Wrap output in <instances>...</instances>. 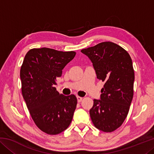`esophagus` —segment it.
Returning <instances> with one entry per match:
<instances>
[{
	"label": "esophagus",
	"instance_id": "esophagus-1",
	"mask_svg": "<svg viewBox=\"0 0 154 154\" xmlns=\"http://www.w3.org/2000/svg\"><path fill=\"white\" fill-rule=\"evenodd\" d=\"M77 101H78V102L80 103V102H82V100H83V98H82V97H81V96H77Z\"/></svg>",
	"mask_w": 154,
	"mask_h": 154
}]
</instances>
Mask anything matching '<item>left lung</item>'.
I'll list each match as a JSON object with an SVG mask.
<instances>
[{
    "instance_id": "8db88e82",
    "label": "left lung",
    "mask_w": 154,
    "mask_h": 154,
    "mask_svg": "<svg viewBox=\"0 0 154 154\" xmlns=\"http://www.w3.org/2000/svg\"><path fill=\"white\" fill-rule=\"evenodd\" d=\"M81 51L92 61L98 79L105 82L100 100H94L91 119L96 128L111 132L123 124L133 98L132 59L124 48L109 41Z\"/></svg>"
}]
</instances>
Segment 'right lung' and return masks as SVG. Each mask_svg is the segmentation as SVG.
<instances>
[{
	"label": "right lung",
	"mask_w": 154,
	"mask_h": 154,
	"mask_svg": "<svg viewBox=\"0 0 154 154\" xmlns=\"http://www.w3.org/2000/svg\"><path fill=\"white\" fill-rule=\"evenodd\" d=\"M76 55L42 48L27 52L20 69L22 93L30 114L38 128L58 134L69 126L76 109L74 94L64 96L56 90V78Z\"/></svg>",
	"instance_id": "1"
}]
</instances>
